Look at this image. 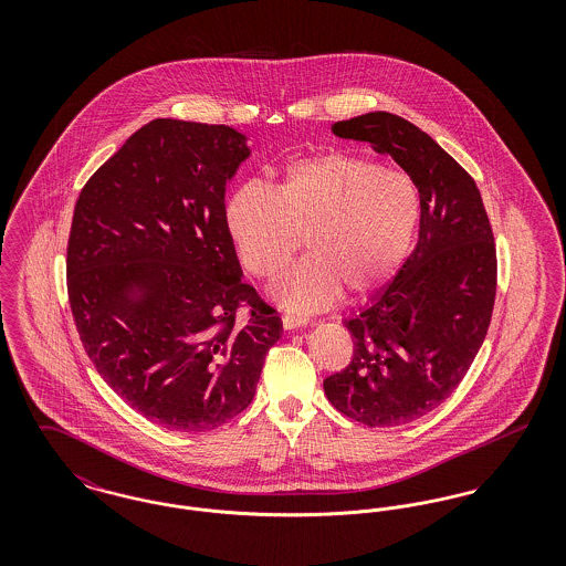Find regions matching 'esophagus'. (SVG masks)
<instances>
[{
  "label": "esophagus",
  "mask_w": 566,
  "mask_h": 566,
  "mask_svg": "<svg viewBox=\"0 0 566 566\" xmlns=\"http://www.w3.org/2000/svg\"><path fill=\"white\" fill-rule=\"evenodd\" d=\"M305 324H307V321H303V318H296V316H291V314L282 316V326H284L286 331H295V328H303Z\"/></svg>",
  "instance_id": "esophagus-1"
}]
</instances>
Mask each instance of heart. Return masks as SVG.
I'll list each match as a JSON object with an SVG mask.
<instances>
[{
  "mask_svg": "<svg viewBox=\"0 0 566 566\" xmlns=\"http://www.w3.org/2000/svg\"><path fill=\"white\" fill-rule=\"evenodd\" d=\"M422 220L418 187L386 165L331 150L293 161L280 189L250 180L227 203L243 268L270 280L312 252L273 291L295 312L323 310L344 291L376 295L403 268Z\"/></svg>",
  "mask_w": 566,
  "mask_h": 566,
  "instance_id": "1",
  "label": "heart"
}]
</instances>
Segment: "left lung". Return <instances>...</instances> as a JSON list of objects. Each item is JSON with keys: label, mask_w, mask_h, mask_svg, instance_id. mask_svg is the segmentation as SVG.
Instances as JSON below:
<instances>
[{"label": "left lung", "mask_w": 566, "mask_h": 566, "mask_svg": "<svg viewBox=\"0 0 566 566\" xmlns=\"http://www.w3.org/2000/svg\"><path fill=\"white\" fill-rule=\"evenodd\" d=\"M401 165L422 197L420 235L395 280L346 321L350 365L324 379L328 401L371 429L443 403L484 344L496 296V243L475 180L431 135L390 112L333 125Z\"/></svg>", "instance_id": "left-lung-1"}]
</instances>
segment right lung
I'll return each instance as SVG.
<instances>
[{"mask_svg":"<svg viewBox=\"0 0 566 566\" xmlns=\"http://www.w3.org/2000/svg\"><path fill=\"white\" fill-rule=\"evenodd\" d=\"M248 155L231 127L155 118L74 208L67 296L82 346L125 403L169 431L242 413L282 333L227 227L224 187Z\"/></svg>","mask_w":566,"mask_h":566,"instance_id":"add662e5","label":"right lung"}]
</instances>
